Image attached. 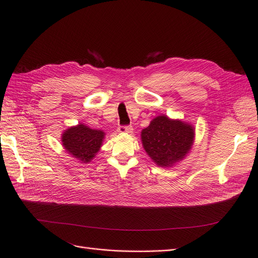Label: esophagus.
I'll list each match as a JSON object with an SVG mask.
<instances>
[{"instance_id":"obj_1","label":"esophagus","mask_w":258,"mask_h":258,"mask_svg":"<svg viewBox=\"0 0 258 258\" xmlns=\"http://www.w3.org/2000/svg\"><path fill=\"white\" fill-rule=\"evenodd\" d=\"M118 133H133L132 125H119L117 128Z\"/></svg>"}]
</instances>
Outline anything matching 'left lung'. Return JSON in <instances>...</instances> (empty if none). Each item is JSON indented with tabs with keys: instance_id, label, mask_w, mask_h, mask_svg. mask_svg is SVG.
Returning a JSON list of instances; mask_svg holds the SVG:
<instances>
[{
	"instance_id": "left-lung-1",
	"label": "left lung",
	"mask_w": 258,
	"mask_h": 258,
	"mask_svg": "<svg viewBox=\"0 0 258 258\" xmlns=\"http://www.w3.org/2000/svg\"><path fill=\"white\" fill-rule=\"evenodd\" d=\"M194 127L165 115L155 117L141 133L142 144L151 159L161 167H168L185 158L192 148Z\"/></svg>"
}]
</instances>
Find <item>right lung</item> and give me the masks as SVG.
<instances>
[{"instance_id": "add662e5", "label": "right lung", "mask_w": 258, "mask_h": 258, "mask_svg": "<svg viewBox=\"0 0 258 258\" xmlns=\"http://www.w3.org/2000/svg\"><path fill=\"white\" fill-rule=\"evenodd\" d=\"M104 136V132L80 123L63 133L62 145L72 157L83 163H88L100 150Z\"/></svg>"}]
</instances>
